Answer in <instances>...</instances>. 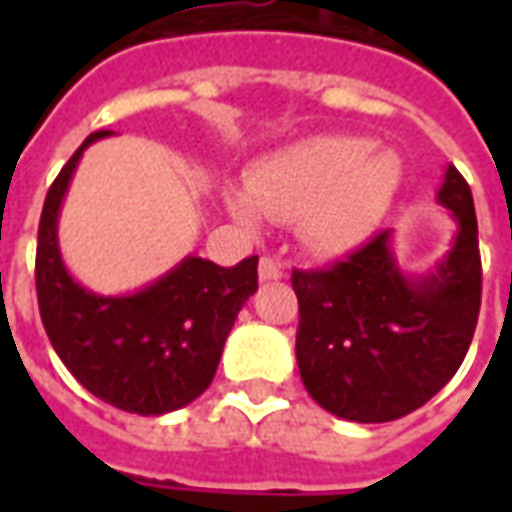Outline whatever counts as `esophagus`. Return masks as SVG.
Segmentation results:
<instances>
[{
    "label": "esophagus",
    "mask_w": 512,
    "mask_h": 512,
    "mask_svg": "<svg viewBox=\"0 0 512 512\" xmlns=\"http://www.w3.org/2000/svg\"><path fill=\"white\" fill-rule=\"evenodd\" d=\"M260 279L263 282H268V279H282V274H285V266L279 263L277 257H271V255H263L260 257Z\"/></svg>",
    "instance_id": "34e87169"
}]
</instances>
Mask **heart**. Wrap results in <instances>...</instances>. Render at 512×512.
I'll return each mask as SVG.
<instances>
[{
  "label": "heart",
  "instance_id": "1",
  "mask_svg": "<svg viewBox=\"0 0 512 512\" xmlns=\"http://www.w3.org/2000/svg\"><path fill=\"white\" fill-rule=\"evenodd\" d=\"M400 180V158L365 136H310L260 158L246 175V194L230 197V211L244 224H255L257 213L301 219L315 249L343 252L376 230Z\"/></svg>",
  "mask_w": 512,
  "mask_h": 512
}]
</instances>
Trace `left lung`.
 I'll return each mask as SVG.
<instances>
[{"label": "left lung", "instance_id": "1", "mask_svg": "<svg viewBox=\"0 0 512 512\" xmlns=\"http://www.w3.org/2000/svg\"><path fill=\"white\" fill-rule=\"evenodd\" d=\"M439 200L458 219V238L433 277L411 282L397 271L389 230L332 266L290 274L299 299L301 381L337 417H406L458 373L472 345L483 266L472 189L455 167H447Z\"/></svg>", "mask_w": 512, "mask_h": 512}]
</instances>
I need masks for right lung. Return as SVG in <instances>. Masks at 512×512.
<instances>
[{
  "label": "right lung",
  "mask_w": 512,
  "mask_h": 512,
  "mask_svg": "<svg viewBox=\"0 0 512 512\" xmlns=\"http://www.w3.org/2000/svg\"><path fill=\"white\" fill-rule=\"evenodd\" d=\"M95 131L51 183L38 224L35 290L43 329L73 378L128 414H167L200 397L216 376L238 310L257 290V255L222 268L186 257L134 296H95L65 271L57 213L76 161Z\"/></svg>",
  "instance_id": "right-lung-1"
}]
</instances>
